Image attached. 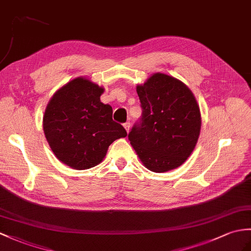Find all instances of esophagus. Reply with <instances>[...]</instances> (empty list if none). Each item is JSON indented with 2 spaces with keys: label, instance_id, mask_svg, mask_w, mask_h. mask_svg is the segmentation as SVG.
I'll list each match as a JSON object with an SVG mask.
<instances>
[{
  "label": "esophagus",
  "instance_id": "34e87169",
  "mask_svg": "<svg viewBox=\"0 0 251 251\" xmlns=\"http://www.w3.org/2000/svg\"><path fill=\"white\" fill-rule=\"evenodd\" d=\"M124 127H125L126 131L129 132V129H130V123H129V122H126V123L124 124Z\"/></svg>",
  "mask_w": 251,
  "mask_h": 251
}]
</instances>
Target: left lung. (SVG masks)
<instances>
[{"instance_id":"8db88e82","label":"left lung","mask_w":251,"mask_h":251,"mask_svg":"<svg viewBox=\"0 0 251 251\" xmlns=\"http://www.w3.org/2000/svg\"><path fill=\"white\" fill-rule=\"evenodd\" d=\"M142 116L128 135L149 170L161 173L179 167L194 151L201 129L196 98L182 81L156 73L137 86Z\"/></svg>"}]
</instances>
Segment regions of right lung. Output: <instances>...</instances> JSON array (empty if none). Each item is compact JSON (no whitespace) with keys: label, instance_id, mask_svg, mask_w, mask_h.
<instances>
[{"label":"right lung","instance_id":"1","mask_svg":"<svg viewBox=\"0 0 251 251\" xmlns=\"http://www.w3.org/2000/svg\"><path fill=\"white\" fill-rule=\"evenodd\" d=\"M102 93L103 87L79 77L57 90L46 108L47 141L56 158L75 170L100 164L110 144L127 136L112 120V107L100 101Z\"/></svg>","mask_w":251,"mask_h":251}]
</instances>
